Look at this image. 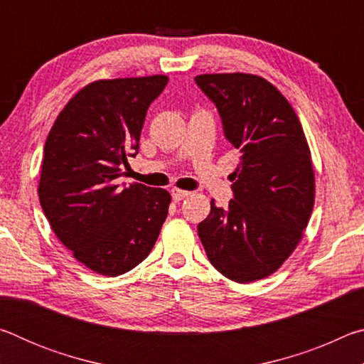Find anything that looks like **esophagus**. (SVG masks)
Returning a JSON list of instances; mask_svg holds the SVG:
<instances>
[{
  "label": "esophagus",
  "instance_id": "obj_1",
  "mask_svg": "<svg viewBox=\"0 0 364 364\" xmlns=\"http://www.w3.org/2000/svg\"><path fill=\"white\" fill-rule=\"evenodd\" d=\"M189 194H191L189 191H183V189H178V188L171 189V197H173L175 202H180V200H183V199H186V197H188Z\"/></svg>",
  "mask_w": 364,
  "mask_h": 364
}]
</instances>
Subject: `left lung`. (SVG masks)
Wrapping results in <instances>:
<instances>
[{
    "label": "left lung",
    "mask_w": 364,
    "mask_h": 364,
    "mask_svg": "<svg viewBox=\"0 0 364 364\" xmlns=\"http://www.w3.org/2000/svg\"><path fill=\"white\" fill-rule=\"evenodd\" d=\"M194 80L241 154L230 205L225 210L212 200L197 232L208 260L228 279H263L297 247L315 204L304 128L286 97L262 77L205 73Z\"/></svg>",
    "instance_id": "left-lung-1"
}]
</instances>
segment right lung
<instances>
[{
  "label": "right lung",
  "instance_id": "right-lung-1",
  "mask_svg": "<svg viewBox=\"0 0 364 364\" xmlns=\"http://www.w3.org/2000/svg\"><path fill=\"white\" fill-rule=\"evenodd\" d=\"M168 77L97 80L65 104L49 132L38 196L53 231L73 257L119 276L149 255L168 213L165 189L120 184L138 154L151 102Z\"/></svg>",
  "mask_w": 364,
  "mask_h": 364
}]
</instances>
